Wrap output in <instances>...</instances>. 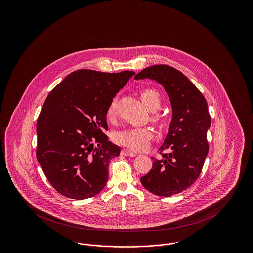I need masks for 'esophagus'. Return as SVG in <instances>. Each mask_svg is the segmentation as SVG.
Returning <instances> with one entry per match:
<instances>
[{"mask_svg":"<svg viewBox=\"0 0 253 253\" xmlns=\"http://www.w3.org/2000/svg\"><path fill=\"white\" fill-rule=\"evenodd\" d=\"M121 155L126 156V157H136L135 153H133L132 151H129V150H122Z\"/></svg>","mask_w":253,"mask_h":253,"instance_id":"esophagus-1","label":"esophagus"}]
</instances>
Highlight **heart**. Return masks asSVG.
<instances>
[{
	"instance_id": "obj_1",
	"label": "heart",
	"mask_w": 253,
	"mask_h": 253,
	"mask_svg": "<svg viewBox=\"0 0 253 253\" xmlns=\"http://www.w3.org/2000/svg\"><path fill=\"white\" fill-rule=\"evenodd\" d=\"M140 98L145 106L150 111H156L161 105V96L157 90L153 88H146L142 90ZM117 98H113L107 109V117L113 120L117 117ZM159 120V117H157ZM154 137L151 129L147 127L127 128L116 132L114 140L117 144L124 146L132 151L145 150Z\"/></svg>"
}]
</instances>
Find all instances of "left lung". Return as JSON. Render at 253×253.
<instances>
[{"mask_svg": "<svg viewBox=\"0 0 253 253\" xmlns=\"http://www.w3.org/2000/svg\"><path fill=\"white\" fill-rule=\"evenodd\" d=\"M135 80L151 79L162 85L172 109L166 138L158 149L162 157L153 159L152 169L140 178L149 192L171 196L190 188L200 175L209 153L207 132L211 127L208 103L183 73L166 64L143 69ZM168 149V154H162Z\"/></svg>", "mask_w": 253, "mask_h": 253, "instance_id": "left-lung-1", "label": "left lung"}]
</instances>
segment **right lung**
Here are the masks:
<instances>
[{"mask_svg": "<svg viewBox=\"0 0 253 253\" xmlns=\"http://www.w3.org/2000/svg\"><path fill=\"white\" fill-rule=\"evenodd\" d=\"M134 74L81 69L49 93L37 121L36 155L58 193L83 200L105 187L109 163L121 153L104 133L107 109Z\"/></svg>", "mask_w": 253, "mask_h": 253, "instance_id": "1", "label": "right lung"}]
</instances>
